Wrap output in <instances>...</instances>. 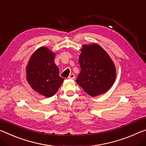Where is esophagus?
Here are the masks:
<instances>
[{
	"label": "esophagus",
	"mask_w": 146,
	"mask_h": 146,
	"mask_svg": "<svg viewBox=\"0 0 146 146\" xmlns=\"http://www.w3.org/2000/svg\"><path fill=\"white\" fill-rule=\"evenodd\" d=\"M69 80H74L75 79V75L74 74H71L68 76V78Z\"/></svg>",
	"instance_id": "34e87169"
}]
</instances>
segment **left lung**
<instances>
[{
    "mask_svg": "<svg viewBox=\"0 0 146 146\" xmlns=\"http://www.w3.org/2000/svg\"><path fill=\"white\" fill-rule=\"evenodd\" d=\"M79 57L81 72L76 82L91 96L106 92L114 84L116 70L109 55L100 45L83 44Z\"/></svg>",
    "mask_w": 146,
    "mask_h": 146,
    "instance_id": "obj_1",
    "label": "left lung"
}]
</instances>
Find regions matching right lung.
I'll return each mask as SVG.
<instances>
[{"mask_svg":"<svg viewBox=\"0 0 146 146\" xmlns=\"http://www.w3.org/2000/svg\"><path fill=\"white\" fill-rule=\"evenodd\" d=\"M56 54L45 46L31 56L26 67V80L33 90L46 98L54 96L63 82L54 63Z\"/></svg>","mask_w":146,"mask_h":146,"instance_id":"obj_1","label":"right lung"}]
</instances>
